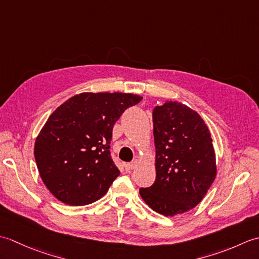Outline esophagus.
<instances>
[{
  "label": "esophagus",
  "mask_w": 259,
  "mask_h": 259,
  "mask_svg": "<svg viewBox=\"0 0 259 259\" xmlns=\"http://www.w3.org/2000/svg\"><path fill=\"white\" fill-rule=\"evenodd\" d=\"M137 164H138V160H137V159H135L134 161H131V162L125 164V169L128 170V171H130V170H133V169H135L137 167Z\"/></svg>",
  "instance_id": "obj_1"
}]
</instances>
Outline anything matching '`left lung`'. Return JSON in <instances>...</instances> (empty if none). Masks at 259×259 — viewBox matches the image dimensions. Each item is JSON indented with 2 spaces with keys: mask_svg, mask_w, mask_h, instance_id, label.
Instances as JSON below:
<instances>
[{
  "mask_svg": "<svg viewBox=\"0 0 259 259\" xmlns=\"http://www.w3.org/2000/svg\"><path fill=\"white\" fill-rule=\"evenodd\" d=\"M156 180L139 190L152 210L176 216L199 203L216 178V155L205 121L177 101L152 112Z\"/></svg>",
  "mask_w": 259,
  "mask_h": 259,
  "instance_id": "8db88e82",
  "label": "left lung"
}]
</instances>
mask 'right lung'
I'll return each mask as SVG.
<instances>
[{
	"instance_id": "add662e5",
	"label": "right lung",
	"mask_w": 259,
	"mask_h": 259,
	"mask_svg": "<svg viewBox=\"0 0 259 259\" xmlns=\"http://www.w3.org/2000/svg\"><path fill=\"white\" fill-rule=\"evenodd\" d=\"M142 97L121 92H83L56 109L34 145L43 183L69 206H84L106 195L120 175L110 155L112 129L125 109Z\"/></svg>"
}]
</instances>
